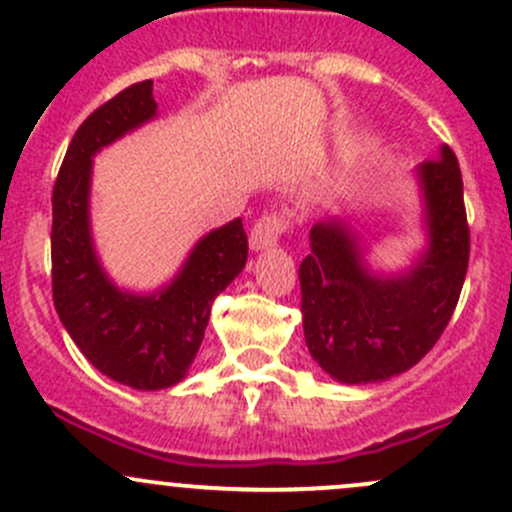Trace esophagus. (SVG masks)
I'll return each mask as SVG.
<instances>
[{"label":"esophagus","mask_w":512,"mask_h":512,"mask_svg":"<svg viewBox=\"0 0 512 512\" xmlns=\"http://www.w3.org/2000/svg\"><path fill=\"white\" fill-rule=\"evenodd\" d=\"M292 228V220L284 211H265L257 218V223L250 230V247L252 250H265V247L277 245L287 230Z\"/></svg>","instance_id":"obj_1"}]
</instances>
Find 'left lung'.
I'll return each mask as SVG.
<instances>
[{
    "label": "left lung",
    "instance_id": "obj_1",
    "mask_svg": "<svg viewBox=\"0 0 512 512\" xmlns=\"http://www.w3.org/2000/svg\"><path fill=\"white\" fill-rule=\"evenodd\" d=\"M429 250L410 274L375 279L348 230L311 228L299 265L301 316L309 353L341 383H375L424 358L451 321L469 270L471 230L456 154L441 149L419 166Z\"/></svg>",
    "mask_w": 512,
    "mask_h": 512
}]
</instances>
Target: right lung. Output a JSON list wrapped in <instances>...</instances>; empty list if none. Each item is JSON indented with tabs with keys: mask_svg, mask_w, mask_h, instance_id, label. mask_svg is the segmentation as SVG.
I'll return each mask as SVG.
<instances>
[{
	"mask_svg": "<svg viewBox=\"0 0 512 512\" xmlns=\"http://www.w3.org/2000/svg\"><path fill=\"white\" fill-rule=\"evenodd\" d=\"M154 112L152 80L129 85L90 112L68 144L51 196V287L58 316L102 375L137 390H161L184 378L206 336L215 297L247 260V235L242 218H235L198 242L164 292L132 297L107 282L90 242V159L152 120Z\"/></svg>",
	"mask_w": 512,
	"mask_h": 512,
	"instance_id": "1",
	"label": "right lung"
}]
</instances>
